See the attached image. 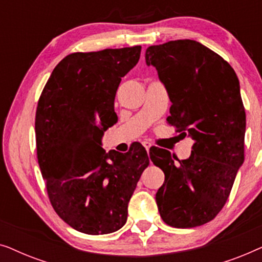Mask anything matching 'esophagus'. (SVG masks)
Masks as SVG:
<instances>
[{"label": "esophagus", "instance_id": "1", "mask_svg": "<svg viewBox=\"0 0 262 262\" xmlns=\"http://www.w3.org/2000/svg\"><path fill=\"white\" fill-rule=\"evenodd\" d=\"M143 145H144V148L146 149V151H149V149L151 148V144H150L149 142H143Z\"/></svg>", "mask_w": 262, "mask_h": 262}]
</instances>
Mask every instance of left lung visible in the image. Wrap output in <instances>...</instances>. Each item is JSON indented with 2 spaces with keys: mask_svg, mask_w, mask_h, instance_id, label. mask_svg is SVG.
Instances as JSON below:
<instances>
[{
  "mask_svg": "<svg viewBox=\"0 0 262 262\" xmlns=\"http://www.w3.org/2000/svg\"><path fill=\"white\" fill-rule=\"evenodd\" d=\"M145 62L167 88L168 124L194 142L186 160L171 159L164 149L150 152L164 173L157 207L170 227H199L223 209L245 161L246 112L237 75L220 55L189 39L149 46Z\"/></svg>",
  "mask_w": 262,
  "mask_h": 262,
  "instance_id": "1",
  "label": "left lung"
}]
</instances>
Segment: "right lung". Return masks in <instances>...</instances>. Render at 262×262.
<instances>
[{
	"mask_svg": "<svg viewBox=\"0 0 262 262\" xmlns=\"http://www.w3.org/2000/svg\"><path fill=\"white\" fill-rule=\"evenodd\" d=\"M141 46L75 52L57 64L35 113L37 157L51 205L75 230L111 234L127 220V205L149 157L139 143L106 152L101 138L118 121L114 99L141 56Z\"/></svg>",
	"mask_w": 262,
	"mask_h": 262,
	"instance_id": "1",
	"label": "right lung"
}]
</instances>
